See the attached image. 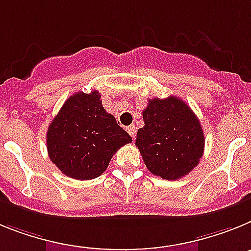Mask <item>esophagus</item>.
Listing matches in <instances>:
<instances>
[{
  "label": "esophagus",
  "mask_w": 251,
  "mask_h": 251,
  "mask_svg": "<svg viewBox=\"0 0 251 251\" xmlns=\"http://www.w3.org/2000/svg\"><path fill=\"white\" fill-rule=\"evenodd\" d=\"M126 131L128 132V135H130L132 139H135V136H136V126L135 125L127 126V127H126Z\"/></svg>",
  "instance_id": "1"
}]
</instances>
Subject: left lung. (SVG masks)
Instances as JSON below:
<instances>
[{"mask_svg": "<svg viewBox=\"0 0 251 251\" xmlns=\"http://www.w3.org/2000/svg\"><path fill=\"white\" fill-rule=\"evenodd\" d=\"M143 119L145 125L138 130L135 145L149 172L176 180L197 167L204 136L200 120L186 102L174 96L149 100Z\"/></svg>", "mask_w": 251, "mask_h": 251, "instance_id": "1", "label": "left lung"}]
</instances>
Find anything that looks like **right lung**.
I'll use <instances>...</instances> for the list:
<instances>
[{
	"instance_id": "obj_1",
	"label": "right lung",
	"mask_w": 251,
	"mask_h": 251,
	"mask_svg": "<svg viewBox=\"0 0 251 251\" xmlns=\"http://www.w3.org/2000/svg\"><path fill=\"white\" fill-rule=\"evenodd\" d=\"M132 139L106 112L101 95L77 92L50 123L47 149L50 160L67 177L88 180L107 169L112 155Z\"/></svg>"
}]
</instances>
